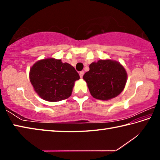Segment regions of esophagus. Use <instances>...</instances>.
<instances>
[{"label": "esophagus", "mask_w": 160, "mask_h": 160, "mask_svg": "<svg viewBox=\"0 0 160 160\" xmlns=\"http://www.w3.org/2000/svg\"><path fill=\"white\" fill-rule=\"evenodd\" d=\"M84 73H85V72H84V71H80V78H82V77H83V75H84Z\"/></svg>", "instance_id": "obj_1"}]
</instances>
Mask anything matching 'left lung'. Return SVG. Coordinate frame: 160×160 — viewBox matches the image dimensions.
<instances>
[{
    "label": "left lung",
    "mask_w": 160,
    "mask_h": 160,
    "mask_svg": "<svg viewBox=\"0 0 160 160\" xmlns=\"http://www.w3.org/2000/svg\"><path fill=\"white\" fill-rule=\"evenodd\" d=\"M83 79L91 95L99 100H109L117 97L125 88L127 72L119 62L105 59L92 62Z\"/></svg>",
    "instance_id": "8db88e82"
}]
</instances>
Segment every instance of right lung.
<instances>
[{
	"mask_svg": "<svg viewBox=\"0 0 160 160\" xmlns=\"http://www.w3.org/2000/svg\"><path fill=\"white\" fill-rule=\"evenodd\" d=\"M80 79L73 66L61 59L47 58L37 61L29 70V80L42 99L55 102L71 95L75 82Z\"/></svg>",
	"mask_w": 160,
	"mask_h": 160,
	"instance_id": "add662e5",
	"label": "right lung"
}]
</instances>
